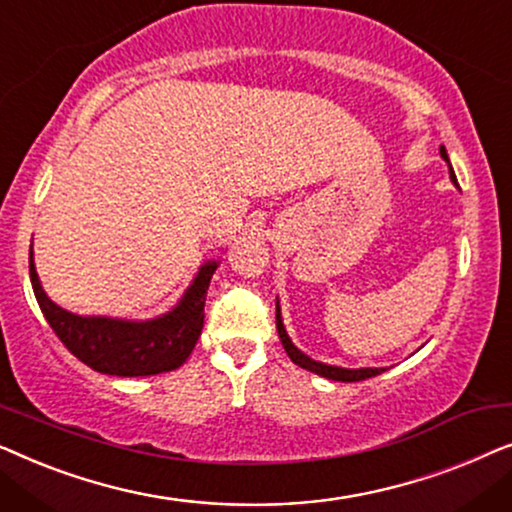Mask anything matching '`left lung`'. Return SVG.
Returning a JSON list of instances; mask_svg holds the SVG:
<instances>
[{
    "instance_id": "obj_1",
    "label": "left lung",
    "mask_w": 512,
    "mask_h": 512,
    "mask_svg": "<svg viewBox=\"0 0 512 512\" xmlns=\"http://www.w3.org/2000/svg\"><path fill=\"white\" fill-rule=\"evenodd\" d=\"M440 156L447 160V153L445 149H440ZM452 181L454 179V172H452ZM277 333H279V340H282V345L286 349V354H289V359L293 363H298L300 368L305 370H312V373H317L321 377H328V380H338V382H361V380H368V377H375L380 375L384 368H359V370H347V368H338V366H326V363H319V361H312L307 359V356L300 352V349L293 345L289 340V335L284 331V324H282V317H279V303H277Z\"/></svg>"
}]
</instances>
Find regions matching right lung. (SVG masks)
Wrapping results in <instances>:
<instances>
[{
    "label": "right lung",
    "mask_w": 512,
    "mask_h": 512,
    "mask_svg": "<svg viewBox=\"0 0 512 512\" xmlns=\"http://www.w3.org/2000/svg\"><path fill=\"white\" fill-rule=\"evenodd\" d=\"M216 263L202 265L198 277L172 312L151 321L79 317L62 310L41 289L30 249V279L48 326L62 345L88 368L104 375L142 377L184 366L205 324V298Z\"/></svg>",
    "instance_id": "1"
}]
</instances>
